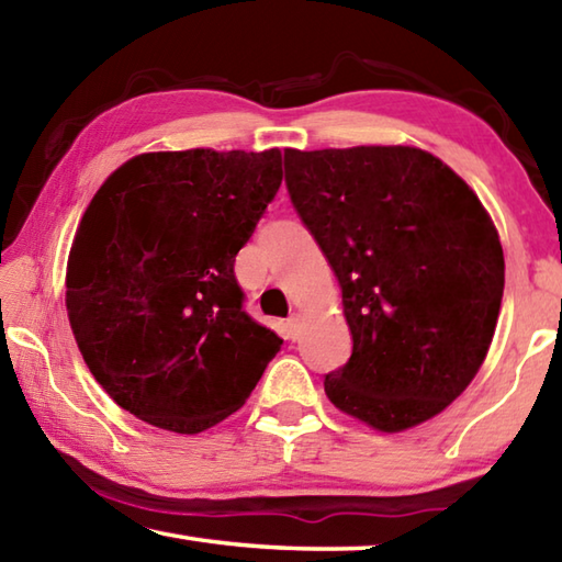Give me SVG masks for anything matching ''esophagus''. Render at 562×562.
<instances>
[{
    "label": "esophagus",
    "instance_id": "obj_1",
    "mask_svg": "<svg viewBox=\"0 0 562 562\" xmlns=\"http://www.w3.org/2000/svg\"><path fill=\"white\" fill-rule=\"evenodd\" d=\"M284 335H288V339H297L300 337V315H292L288 319V325H284Z\"/></svg>",
    "mask_w": 562,
    "mask_h": 562
}]
</instances>
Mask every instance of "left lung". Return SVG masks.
I'll use <instances>...</instances> for the list:
<instances>
[{
    "mask_svg": "<svg viewBox=\"0 0 562 562\" xmlns=\"http://www.w3.org/2000/svg\"><path fill=\"white\" fill-rule=\"evenodd\" d=\"M284 183L355 341L325 376L329 402L386 434L441 414L488 355L506 282L479 195L412 146L288 148Z\"/></svg>",
    "mask_w": 562,
    "mask_h": 562,
    "instance_id": "1",
    "label": "left lung"
}]
</instances>
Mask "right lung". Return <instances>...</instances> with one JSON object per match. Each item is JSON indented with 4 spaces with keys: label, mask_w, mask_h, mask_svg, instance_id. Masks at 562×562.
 <instances>
[{
    "label": "right lung",
    "mask_w": 562,
    "mask_h": 562,
    "mask_svg": "<svg viewBox=\"0 0 562 562\" xmlns=\"http://www.w3.org/2000/svg\"><path fill=\"white\" fill-rule=\"evenodd\" d=\"M282 183V154H140L106 178L66 265L97 382L140 422L201 434L245 404L282 339L243 310L235 255Z\"/></svg>",
    "instance_id": "add662e5"
}]
</instances>
